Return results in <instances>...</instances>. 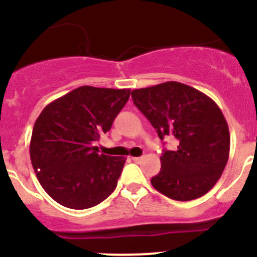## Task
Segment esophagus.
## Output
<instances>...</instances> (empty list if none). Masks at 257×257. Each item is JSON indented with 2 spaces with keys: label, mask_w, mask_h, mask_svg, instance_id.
Here are the masks:
<instances>
[{
  "label": "esophagus",
  "mask_w": 257,
  "mask_h": 257,
  "mask_svg": "<svg viewBox=\"0 0 257 257\" xmlns=\"http://www.w3.org/2000/svg\"><path fill=\"white\" fill-rule=\"evenodd\" d=\"M133 160L135 161V163H140V161L143 160V158H136V156H135V158H133Z\"/></svg>",
  "instance_id": "1"
}]
</instances>
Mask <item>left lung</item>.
<instances>
[{"label": "left lung", "instance_id": "left-lung-1", "mask_svg": "<svg viewBox=\"0 0 257 257\" xmlns=\"http://www.w3.org/2000/svg\"><path fill=\"white\" fill-rule=\"evenodd\" d=\"M134 104L164 140L173 136L177 150H164L160 173L151 184L174 200H193L213 188L229 155V131L216 102L195 88L165 82L131 92Z\"/></svg>", "mask_w": 257, "mask_h": 257}]
</instances>
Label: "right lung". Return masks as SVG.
<instances>
[{
    "instance_id": "add662e5",
    "label": "right lung",
    "mask_w": 257,
    "mask_h": 257,
    "mask_svg": "<svg viewBox=\"0 0 257 257\" xmlns=\"http://www.w3.org/2000/svg\"><path fill=\"white\" fill-rule=\"evenodd\" d=\"M130 92L83 85L41 111L33 128L30 158L41 187L55 202L87 209L116 189L126 159L98 154L94 143L111 130Z\"/></svg>"
}]
</instances>
